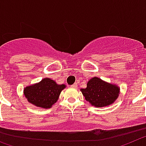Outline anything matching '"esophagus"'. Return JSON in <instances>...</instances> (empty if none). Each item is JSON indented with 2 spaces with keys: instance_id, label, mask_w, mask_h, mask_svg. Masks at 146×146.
<instances>
[{
  "instance_id": "1",
  "label": "esophagus",
  "mask_w": 146,
  "mask_h": 146,
  "mask_svg": "<svg viewBox=\"0 0 146 146\" xmlns=\"http://www.w3.org/2000/svg\"><path fill=\"white\" fill-rule=\"evenodd\" d=\"M70 87H73V88H76V87H77V84H76V83L73 84H72V85L70 86Z\"/></svg>"
}]
</instances>
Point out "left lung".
I'll return each mask as SVG.
<instances>
[{
  "label": "left lung",
  "mask_w": 146,
  "mask_h": 146,
  "mask_svg": "<svg viewBox=\"0 0 146 146\" xmlns=\"http://www.w3.org/2000/svg\"><path fill=\"white\" fill-rule=\"evenodd\" d=\"M86 101L96 107L111 104L118 97L120 89L114 84L106 83L94 77L87 82V88L81 89Z\"/></svg>",
  "instance_id": "8db88e82"
}]
</instances>
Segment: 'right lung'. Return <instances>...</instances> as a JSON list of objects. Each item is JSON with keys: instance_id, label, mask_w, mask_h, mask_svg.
I'll return each mask as SVG.
<instances>
[{"instance_id": "right-lung-1", "label": "right lung", "mask_w": 146, "mask_h": 146, "mask_svg": "<svg viewBox=\"0 0 146 146\" xmlns=\"http://www.w3.org/2000/svg\"><path fill=\"white\" fill-rule=\"evenodd\" d=\"M64 84L59 85L50 78H45L40 83L24 89V95L29 103L48 109L57 101Z\"/></svg>"}]
</instances>
